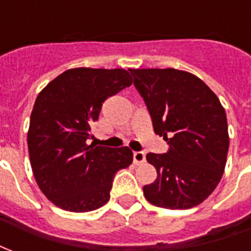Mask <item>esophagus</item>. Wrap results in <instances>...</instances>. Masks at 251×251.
Instances as JSON below:
<instances>
[{
    "instance_id": "1",
    "label": "esophagus",
    "mask_w": 251,
    "mask_h": 251,
    "mask_svg": "<svg viewBox=\"0 0 251 251\" xmlns=\"http://www.w3.org/2000/svg\"><path fill=\"white\" fill-rule=\"evenodd\" d=\"M146 162V153L142 151H136L133 152V163L135 164H142Z\"/></svg>"
}]
</instances>
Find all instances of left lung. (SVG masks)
I'll return each mask as SVG.
<instances>
[{
    "label": "left lung",
    "instance_id": "left-lung-1",
    "mask_svg": "<svg viewBox=\"0 0 251 251\" xmlns=\"http://www.w3.org/2000/svg\"><path fill=\"white\" fill-rule=\"evenodd\" d=\"M129 72L153 131L168 144L166 153L147 155L158 176L144 186V197L158 207H194L213 193L225 171L228 133L222 104L191 73L173 68Z\"/></svg>",
    "mask_w": 251,
    "mask_h": 251
}]
</instances>
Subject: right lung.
Here are the masks:
<instances>
[{
  "mask_svg": "<svg viewBox=\"0 0 251 251\" xmlns=\"http://www.w3.org/2000/svg\"><path fill=\"white\" fill-rule=\"evenodd\" d=\"M132 84L126 69H68L38 93L29 158L38 187L57 207L85 213L109 201L115 174L132 163L128 147L88 144L101 105Z\"/></svg>",
  "mask_w": 251,
  "mask_h": 251,
  "instance_id": "add662e5",
  "label": "right lung"
}]
</instances>
